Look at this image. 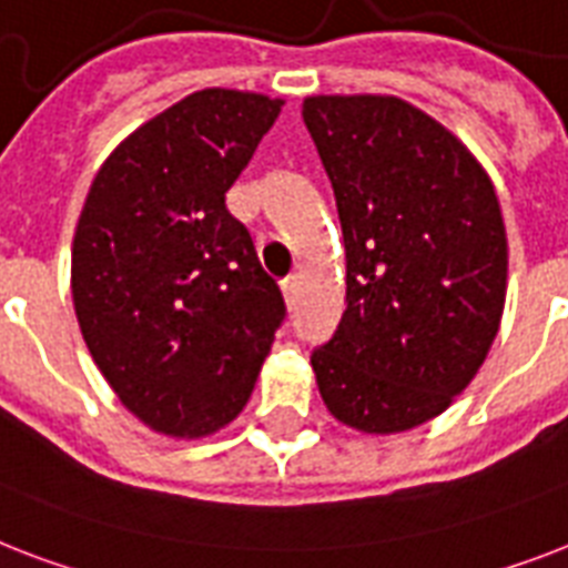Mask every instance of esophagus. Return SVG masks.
I'll list each match as a JSON object with an SVG mask.
<instances>
[{"instance_id":"esophagus-1","label":"esophagus","mask_w":568,"mask_h":568,"mask_svg":"<svg viewBox=\"0 0 568 568\" xmlns=\"http://www.w3.org/2000/svg\"><path fill=\"white\" fill-rule=\"evenodd\" d=\"M297 294H300V276H288L283 283V297L288 306H294L297 303Z\"/></svg>"}]
</instances>
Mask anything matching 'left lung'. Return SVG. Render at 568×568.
Wrapping results in <instances>:
<instances>
[{
    "label": "left lung",
    "mask_w": 568,
    "mask_h": 568,
    "mask_svg": "<svg viewBox=\"0 0 568 568\" xmlns=\"http://www.w3.org/2000/svg\"><path fill=\"white\" fill-rule=\"evenodd\" d=\"M303 122L347 251V308L312 353L317 390L356 432H408L449 408L499 332V197L455 133L396 95H308Z\"/></svg>",
    "instance_id": "8db88e82"
}]
</instances>
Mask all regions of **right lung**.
I'll list each match as a JSON object with an SVG mask.
<instances>
[{
    "mask_svg": "<svg viewBox=\"0 0 568 568\" xmlns=\"http://www.w3.org/2000/svg\"><path fill=\"white\" fill-rule=\"evenodd\" d=\"M283 99L210 87L101 163L72 242V300L101 376L145 426L204 437L236 419L285 303L224 206Z\"/></svg>",
    "mask_w": 568,
    "mask_h": 568,
    "instance_id": "1",
    "label": "right lung"
}]
</instances>
